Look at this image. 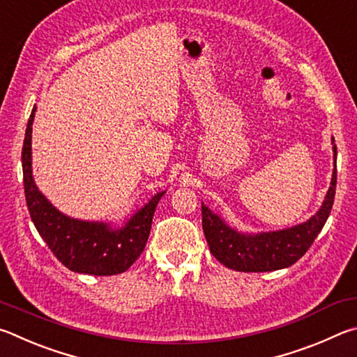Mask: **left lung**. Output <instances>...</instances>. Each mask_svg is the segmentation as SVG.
<instances>
[{
  "label": "left lung",
  "instance_id": "8db88e82",
  "mask_svg": "<svg viewBox=\"0 0 357 357\" xmlns=\"http://www.w3.org/2000/svg\"><path fill=\"white\" fill-rule=\"evenodd\" d=\"M334 142L333 137L334 171L326 197L320 210L303 224L276 232L241 234L202 204V229L215 259L230 270L243 273L276 271L296 264L321 232L333 208L337 185V147Z\"/></svg>",
  "mask_w": 357,
  "mask_h": 357
}]
</instances>
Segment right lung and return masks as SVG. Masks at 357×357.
<instances>
[{"mask_svg": "<svg viewBox=\"0 0 357 357\" xmlns=\"http://www.w3.org/2000/svg\"><path fill=\"white\" fill-rule=\"evenodd\" d=\"M34 112L36 108L31 112L24 133L22 166L24 197L37 232L56 259L70 271L93 276H112L127 271L146 248L156 204L165 191L156 192L121 229L111 227L108 222L81 221L61 213L42 195L33 178L31 133Z\"/></svg>", "mask_w": 357, "mask_h": 357, "instance_id": "right-lung-1", "label": "right lung"}]
</instances>
